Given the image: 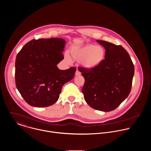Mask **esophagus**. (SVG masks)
Listing matches in <instances>:
<instances>
[{
    "mask_svg": "<svg viewBox=\"0 0 151 151\" xmlns=\"http://www.w3.org/2000/svg\"><path fill=\"white\" fill-rule=\"evenodd\" d=\"M81 75V72L79 71L78 69H77L76 72H75V75L76 76H78V75Z\"/></svg>",
    "mask_w": 151,
    "mask_h": 151,
    "instance_id": "34e87169",
    "label": "esophagus"
}]
</instances>
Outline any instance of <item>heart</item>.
I'll list each match as a JSON object with an SVG mask.
<instances>
[{"instance_id":"heart-1","label":"heart","mask_w":151,"mask_h":151,"mask_svg":"<svg viewBox=\"0 0 151 151\" xmlns=\"http://www.w3.org/2000/svg\"><path fill=\"white\" fill-rule=\"evenodd\" d=\"M71 56L76 61H81L82 65L87 69H93L101 63L105 57V50L100 45L87 44L80 48H73L70 51ZM66 60L70 62L68 54L64 55Z\"/></svg>"}]
</instances>
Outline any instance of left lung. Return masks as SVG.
Returning <instances> with one entry per match:
<instances>
[{
    "mask_svg": "<svg viewBox=\"0 0 151 151\" xmlns=\"http://www.w3.org/2000/svg\"><path fill=\"white\" fill-rule=\"evenodd\" d=\"M97 41L106 50L105 58L95 68H79L85 79L82 92L92 108L109 112L115 109L130 94L134 66L121 45Z\"/></svg>",
    "mask_w": 151,
    "mask_h": 151,
    "instance_id": "left-lung-1",
    "label": "left lung"
}]
</instances>
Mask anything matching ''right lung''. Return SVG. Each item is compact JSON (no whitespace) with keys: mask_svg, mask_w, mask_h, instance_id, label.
I'll return each mask as SVG.
<instances>
[{"mask_svg":"<svg viewBox=\"0 0 151 151\" xmlns=\"http://www.w3.org/2000/svg\"><path fill=\"white\" fill-rule=\"evenodd\" d=\"M66 41L61 38L33 39L15 60V84L24 100L37 107L50 106L58 99L63 85L72 80L76 68L60 70Z\"/></svg>","mask_w":151,"mask_h":151,"instance_id":"right-lung-1","label":"right lung"}]
</instances>
